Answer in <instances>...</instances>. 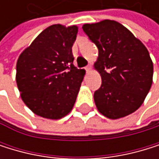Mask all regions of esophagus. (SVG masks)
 <instances>
[{
	"label": "esophagus",
	"instance_id": "1",
	"mask_svg": "<svg viewBox=\"0 0 159 159\" xmlns=\"http://www.w3.org/2000/svg\"><path fill=\"white\" fill-rule=\"evenodd\" d=\"M91 69H93V66H91V65H89L88 66H86V70H87V72H90V71H91Z\"/></svg>",
	"mask_w": 159,
	"mask_h": 159
}]
</instances>
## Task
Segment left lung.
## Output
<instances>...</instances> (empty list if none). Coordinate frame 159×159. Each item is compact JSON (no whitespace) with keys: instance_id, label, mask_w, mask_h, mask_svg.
I'll use <instances>...</instances> for the list:
<instances>
[{"instance_id":"8db88e82","label":"left lung","mask_w":159,"mask_h":159,"mask_svg":"<svg viewBox=\"0 0 159 159\" xmlns=\"http://www.w3.org/2000/svg\"><path fill=\"white\" fill-rule=\"evenodd\" d=\"M82 28L98 48L94 69L102 84L93 95L98 111L110 119L134 112L152 83L154 65L148 49L116 21L85 24Z\"/></svg>"}]
</instances>
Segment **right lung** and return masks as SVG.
I'll return each instance as SVG.
<instances>
[{"label": "right lung", "mask_w": 159, "mask_h": 159, "mask_svg": "<svg viewBox=\"0 0 159 159\" xmlns=\"http://www.w3.org/2000/svg\"><path fill=\"white\" fill-rule=\"evenodd\" d=\"M77 25H52L34 39L16 66L22 100L35 114L60 119L72 110L86 73L73 65Z\"/></svg>", "instance_id": "1"}]
</instances>
